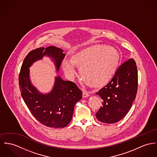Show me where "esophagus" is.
Returning <instances> with one entry per match:
<instances>
[{"instance_id": "esophagus-1", "label": "esophagus", "mask_w": 157, "mask_h": 157, "mask_svg": "<svg viewBox=\"0 0 157 157\" xmlns=\"http://www.w3.org/2000/svg\"><path fill=\"white\" fill-rule=\"evenodd\" d=\"M82 96L83 97H87L90 96V94L88 91H85V90H83L82 91Z\"/></svg>"}]
</instances>
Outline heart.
<instances>
[{"mask_svg":"<svg viewBox=\"0 0 157 157\" xmlns=\"http://www.w3.org/2000/svg\"><path fill=\"white\" fill-rule=\"evenodd\" d=\"M120 60L117 49L105 45L90 46L74 52L70 61L63 62L64 72L70 76L75 73V66L86 83L95 88L105 86L116 72Z\"/></svg>","mask_w":157,"mask_h":157,"instance_id":"b5f03b06","label":"heart"}]
</instances>
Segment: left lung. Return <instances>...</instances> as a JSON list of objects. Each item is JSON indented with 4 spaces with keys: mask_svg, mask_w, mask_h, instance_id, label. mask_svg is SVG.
Instances as JSON below:
<instances>
[{
    "mask_svg": "<svg viewBox=\"0 0 157 157\" xmlns=\"http://www.w3.org/2000/svg\"><path fill=\"white\" fill-rule=\"evenodd\" d=\"M138 74L133 59L123 63L108 84L96 94L103 106L96 113L97 120L106 124L122 120L131 108L137 91Z\"/></svg>",
    "mask_w": 157,
    "mask_h": 157,
    "instance_id": "8db88e82",
    "label": "left lung"
}]
</instances>
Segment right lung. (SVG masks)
Returning a JSON list of instances; mask_svg holds the SVG:
<instances>
[{
  "instance_id": "1",
  "label": "right lung",
  "mask_w": 157,
  "mask_h": 157,
  "mask_svg": "<svg viewBox=\"0 0 157 157\" xmlns=\"http://www.w3.org/2000/svg\"><path fill=\"white\" fill-rule=\"evenodd\" d=\"M63 52L61 49L54 46L31 51L24 59L19 74L20 92L25 105L37 121L54 128H63L70 123L75 105L81 99L82 93L75 83L64 81L58 76L55 78L52 91L42 94L32 84L29 67L35 61L48 56L52 59L56 71H59L65 57Z\"/></svg>"
}]
</instances>
